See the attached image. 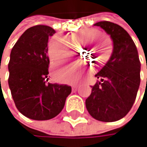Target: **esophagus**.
<instances>
[{"instance_id":"esophagus-1","label":"esophagus","mask_w":147,"mask_h":147,"mask_svg":"<svg viewBox=\"0 0 147 147\" xmlns=\"http://www.w3.org/2000/svg\"><path fill=\"white\" fill-rule=\"evenodd\" d=\"M78 85H72V90H74V91H76V90H78Z\"/></svg>"}]
</instances>
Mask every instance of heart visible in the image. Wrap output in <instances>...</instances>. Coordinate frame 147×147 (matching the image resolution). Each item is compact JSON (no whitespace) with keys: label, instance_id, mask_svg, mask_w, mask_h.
<instances>
[{"label":"heart","instance_id":"b5f03b06","mask_svg":"<svg viewBox=\"0 0 147 147\" xmlns=\"http://www.w3.org/2000/svg\"><path fill=\"white\" fill-rule=\"evenodd\" d=\"M99 34H100L99 31L95 28L83 29V30L78 31L75 34H73L71 40L74 42H83L88 38L98 36ZM101 38L105 41L100 40L91 49V50H92V53H97V52L101 53L102 54L101 60L104 61V60H106L111 53L112 43H111V41L106 36H101ZM48 56L51 61H57V60L63 59L69 57L68 44L61 37L54 36L53 38L49 40L48 43ZM63 62H58V63H53V65L51 67V70H52V73H53V75L57 78L62 81H67L69 79V71L73 69H75L76 66H78V63H73L68 67L63 66Z\"/></svg>","mask_w":147,"mask_h":147}]
</instances>
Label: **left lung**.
<instances>
[{"label":"left lung","mask_w":147,"mask_h":147,"mask_svg":"<svg viewBox=\"0 0 147 147\" xmlns=\"http://www.w3.org/2000/svg\"><path fill=\"white\" fill-rule=\"evenodd\" d=\"M94 25L111 36L113 52L95 75L100 82L92 86L85 105L95 119L114 122L124 118L134 104L140 84V62L134 42L122 27L108 21Z\"/></svg>","instance_id":"1"}]
</instances>
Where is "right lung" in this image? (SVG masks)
<instances>
[{
    "instance_id": "right-lung-1",
    "label": "right lung",
    "mask_w": 147,
    "mask_h": 147,
    "mask_svg": "<svg viewBox=\"0 0 147 147\" xmlns=\"http://www.w3.org/2000/svg\"><path fill=\"white\" fill-rule=\"evenodd\" d=\"M56 31L46 25L28 28L14 45L8 63V85L17 110L34 120L55 118L64 107L71 87L48 83L49 36Z\"/></svg>"
}]
</instances>
